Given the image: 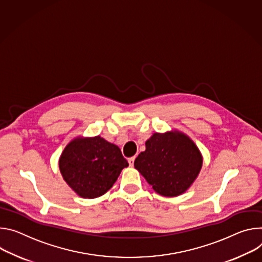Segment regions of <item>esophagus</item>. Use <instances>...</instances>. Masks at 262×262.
I'll return each mask as SVG.
<instances>
[{
    "label": "esophagus",
    "mask_w": 262,
    "mask_h": 262,
    "mask_svg": "<svg viewBox=\"0 0 262 262\" xmlns=\"http://www.w3.org/2000/svg\"><path fill=\"white\" fill-rule=\"evenodd\" d=\"M134 160H135V157H131V158L128 159V162H129V164H130L131 166L134 164Z\"/></svg>",
    "instance_id": "obj_1"
}]
</instances>
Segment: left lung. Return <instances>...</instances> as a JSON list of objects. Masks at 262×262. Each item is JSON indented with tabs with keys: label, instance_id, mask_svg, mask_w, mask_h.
Wrapping results in <instances>:
<instances>
[{
	"label": "left lung",
	"instance_id": "8db88e82",
	"mask_svg": "<svg viewBox=\"0 0 262 262\" xmlns=\"http://www.w3.org/2000/svg\"><path fill=\"white\" fill-rule=\"evenodd\" d=\"M202 156L195 144L179 132L155 133L146 142V151L134 166L164 196L183 193L195 180L202 167Z\"/></svg>",
	"mask_w": 262,
	"mask_h": 262
}]
</instances>
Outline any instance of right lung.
<instances>
[{
	"label": "right lung",
	"mask_w": 262,
	"mask_h": 262,
	"mask_svg": "<svg viewBox=\"0 0 262 262\" xmlns=\"http://www.w3.org/2000/svg\"><path fill=\"white\" fill-rule=\"evenodd\" d=\"M128 165L120 148L100 136L73 140L59 159L63 179L80 196L87 199L108 191Z\"/></svg>",
	"instance_id": "1"
}]
</instances>
